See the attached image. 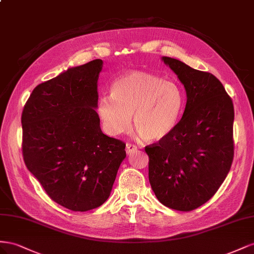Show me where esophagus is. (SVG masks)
Wrapping results in <instances>:
<instances>
[{"label":"esophagus","instance_id":"obj_1","mask_svg":"<svg viewBox=\"0 0 254 254\" xmlns=\"http://www.w3.org/2000/svg\"><path fill=\"white\" fill-rule=\"evenodd\" d=\"M137 150V147L135 146V144H132V143H127V154H132L134 153V152Z\"/></svg>","mask_w":254,"mask_h":254}]
</instances>
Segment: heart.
I'll list each match as a JSON object with an SVG mask.
<instances>
[{
	"label": "heart",
	"instance_id": "1",
	"mask_svg": "<svg viewBox=\"0 0 254 254\" xmlns=\"http://www.w3.org/2000/svg\"><path fill=\"white\" fill-rule=\"evenodd\" d=\"M183 105V92L177 83L133 71L116 79L111 96L100 97L97 111L107 134L128 132L133 115L138 135L148 141H158L175 131Z\"/></svg>",
	"mask_w": 254,
	"mask_h": 254
}]
</instances>
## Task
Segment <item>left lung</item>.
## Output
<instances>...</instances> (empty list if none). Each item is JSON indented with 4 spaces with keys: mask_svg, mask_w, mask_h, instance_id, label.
Returning a JSON list of instances; mask_svg holds the SVG:
<instances>
[{
    "mask_svg": "<svg viewBox=\"0 0 254 254\" xmlns=\"http://www.w3.org/2000/svg\"><path fill=\"white\" fill-rule=\"evenodd\" d=\"M165 64L186 91L185 111L175 131L146 147L149 181L156 198L177 211H192L218 190L234 155V107L213 74L171 57Z\"/></svg>",
    "mask_w": 254,
    "mask_h": 254,
    "instance_id": "left-lung-1",
    "label": "left lung"
}]
</instances>
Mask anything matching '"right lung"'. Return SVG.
I'll return each instance as SVG.
<instances>
[{
    "label": "right lung",
    "mask_w": 254,
    "mask_h": 254,
    "mask_svg": "<svg viewBox=\"0 0 254 254\" xmlns=\"http://www.w3.org/2000/svg\"><path fill=\"white\" fill-rule=\"evenodd\" d=\"M102 68V60H95L39 84L21 117L27 169L51 199L74 212L104 203L127 156L126 143L100 127Z\"/></svg>",
    "instance_id": "add662e5"
}]
</instances>
